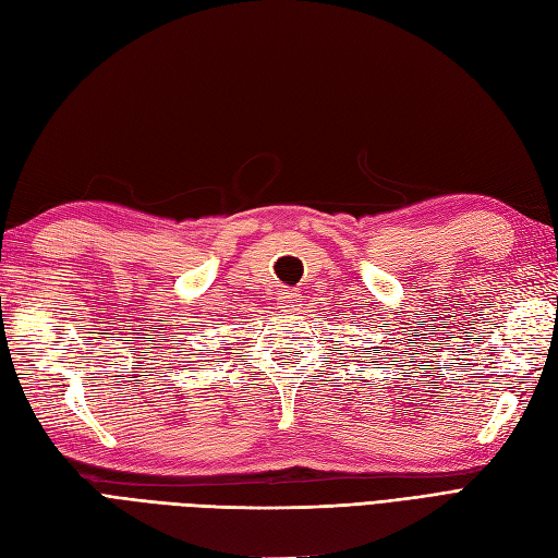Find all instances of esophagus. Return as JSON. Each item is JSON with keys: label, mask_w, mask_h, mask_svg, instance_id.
<instances>
[{"label": "esophagus", "mask_w": 558, "mask_h": 558, "mask_svg": "<svg viewBox=\"0 0 558 558\" xmlns=\"http://www.w3.org/2000/svg\"><path fill=\"white\" fill-rule=\"evenodd\" d=\"M277 301H279V307H283V310H295L298 305H301V293L293 289H281Z\"/></svg>", "instance_id": "1"}]
</instances>
